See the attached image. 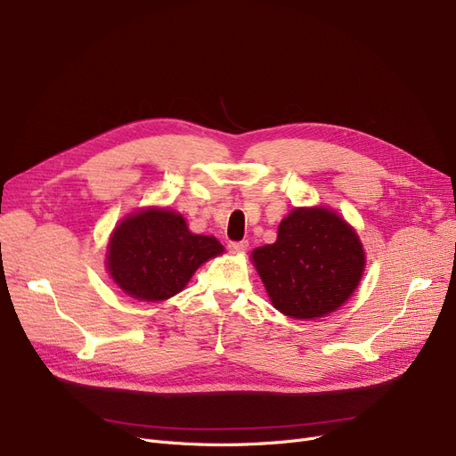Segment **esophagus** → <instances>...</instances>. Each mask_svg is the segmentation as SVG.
<instances>
[{
  "mask_svg": "<svg viewBox=\"0 0 456 456\" xmlns=\"http://www.w3.org/2000/svg\"><path fill=\"white\" fill-rule=\"evenodd\" d=\"M229 249L232 253H242L248 249V242L246 240H240V242H229Z\"/></svg>",
  "mask_w": 456,
  "mask_h": 456,
  "instance_id": "obj_1",
  "label": "esophagus"
}]
</instances>
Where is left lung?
Here are the masks:
<instances>
[{"instance_id": "1", "label": "left lung", "mask_w": 456, "mask_h": 456, "mask_svg": "<svg viewBox=\"0 0 456 456\" xmlns=\"http://www.w3.org/2000/svg\"><path fill=\"white\" fill-rule=\"evenodd\" d=\"M251 259L273 307L292 319H319L343 305L365 268L358 234L326 208H294L277 240Z\"/></svg>"}]
</instances>
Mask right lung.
<instances>
[{"mask_svg": "<svg viewBox=\"0 0 456 456\" xmlns=\"http://www.w3.org/2000/svg\"><path fill=\"white\" fill-rule=\"evenodd\" d=\"M224 246L188 231L181 214L151 208L128 216L110 239L108 270L128 296L143 302L181 292L193 272Z\"/></svg>", "mask_w": 456, "mask_h": 456, "instance_id": "1", "label": "right lung"}]
</instances>
